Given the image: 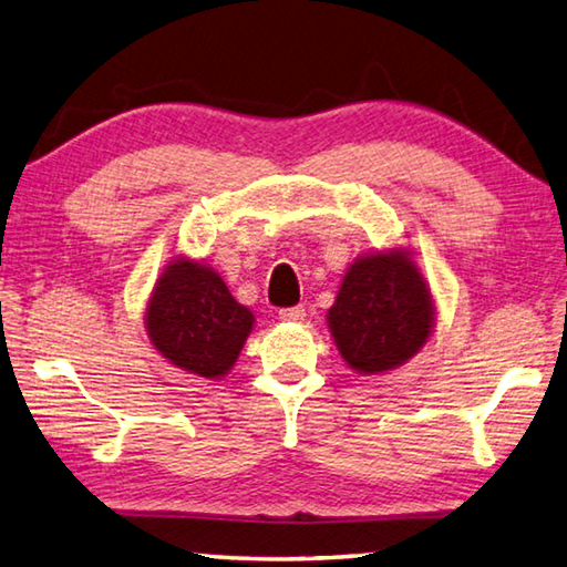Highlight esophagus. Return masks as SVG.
Instances as JSON below:
<instances>
[{
  "instance_id": "1",
  "label": "esophagus",
  "mask_w": 567,
  "mask_h": 567,
  "mask_svg": "<svg viewBox=\"0 0 567 567\" xmlns=\"http://www.w3.org/2000/svg\"><path fill=\"white\" fill-rule=\"evenodd\" d=\"M282 322H302L305 319V307H285L280 310Z\"/></svg>"
}]
</instances>
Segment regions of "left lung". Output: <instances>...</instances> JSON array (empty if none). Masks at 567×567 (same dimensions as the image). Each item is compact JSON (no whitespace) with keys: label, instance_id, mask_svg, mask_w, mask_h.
<instances>
[{"label":"left lung","instance_id":"1","mask_svg":"<svg viewBox=\"0 0 567 567\" xmlns=\"http://www.w3.org/2000/svg\"><path fill=\"white\" fill-rule=\"evenodd\" d=\"M327 322L354 372L382 374L426 344L434 302L409 252H374L349 267Z\"/></svg>","mask_w":567,"mask_h":567}]
</instances>
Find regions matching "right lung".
<instances>
[{
  "label": "right lung",
  "mask_w": 567,
  "mask_h": 567,
  "mask_svg": "<svg viewBox=\"0 0 567 567\" xmlns=\"http://www.w3.org/2000/svg\"><path fill=\"white\" fill-rule=\"evenodd\" d=\"M252 322V312L235 302L213 267L185 257L158 277L146 310L153 347L171 364L205 379L230 372Z\"/></svg>",
  "instance_id": "add662e5"
}]
</instances>
